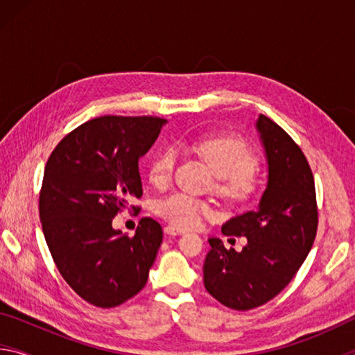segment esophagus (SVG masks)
I'll return each mask as SVG.
<instances>
[{
  "label": "esophagus",
  "mask_w": 355,
  "mask_h": 355,
  "mask_svg": "<svg viewBox=\"0 0 355 355\" xmlns=\"http://www.w3.org/2000/svg\"><path fill=\"white\" fill-rule=\"evenodd\" d=\"M164 233H166V235L175 236V235H182L183 230H182V228H177L173 225H167V227H164Z\"/></svg>",
  "instance_id": "esophagus-1"
}]
</instances>
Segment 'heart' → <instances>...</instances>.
<instances>
[{"label":"heart","mask_w":355,"mask_h":355,"mask_svg":"<svg viewBox=\"0 0 355 355\" xmlns=\"http://www.w3.org/2000/svg\"><path fill=\"white\" fill-rule=\"evenodd\" d=\"M218 177L216 189L232 202H248L257 194L258 182L254 175L257 156L248 142L236 136H211L196 144ZM178 163V150L173 146L161 148L148 167V178L156 188L171 183ZM156 213L172 225L188 228L211 213V205L186 192H173L156 202Z\"/></svg>","instance_id":"heart-1"}]
</instances>
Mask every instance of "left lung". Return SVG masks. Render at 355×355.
<instances>
[{
  "instance_id": "obj_1",
  "label": "left lung",
  "mask_w": 355,
  "mask_h": 355,
  "mask_svg": "<svg viewBox=\"0 0 355 355\" xmlns=\"http://www.w3.org/2000/svg\"><path fill=\"white\" fill-rule=\"evenodd\" d=\"M268 158V186L260 205L222 225L224 235L245 236L243 250L220 239L203 263V284L222 305L250 310L274 299L290 284L313 245L318 230L315 178L300 147L260 114L257 122Z\"/></svg>"
}]
</instances>
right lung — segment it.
Instances as JSON below:
<instances>
[{
    "label": "right lung",
    "mask_w": 355,
    "mask_h": 355,
    "mask_svg": "<svg viewBox=\"0 0 355 355\" xmlns=\"http://www.w3.org/2000/svg\"><path fill=\"white\" fill-rule=\"evenodd\" d=\"M164 123L152 116L92 119L70 131L46 161L39 194L45 241L64 280L95 307L136 296L163 243V228L152 218H142L131 238L114 230L112 219L141 199L137 163Z\"/></svg>",
    "instance_id": "add662e5"
}]
</instances>
